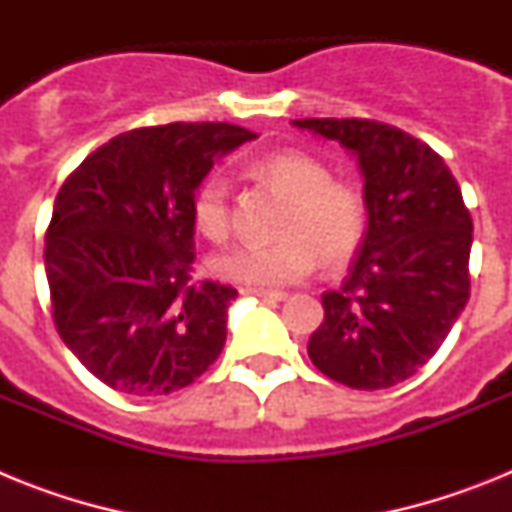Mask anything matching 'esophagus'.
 <instances>
[{
  "mask_svg": "<svg viewBox=\"0 0 512 512\" xmlns=\"http://www.w3.org/2000/svg\"><path fill=\"white\" fill-rule=\"evenodd\" d=\"M243 295H253V297H261V300H271V302L287 300V295H284V292H269V289H243Z\"/></svg>",
  "mask_w": 512,
  "mask_h": 512,
  "instance_id": "obj_1",
  "label": "esophagus"
}]
</instances>
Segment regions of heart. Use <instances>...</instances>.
Returning a JSON list of instances; mask_svg holds the SVG:
<instances>
[{"instance_id":"obj_1","label":"heart","mask_w":512,"mask_h":512,"mask_svg":"<svg viewBox=\"0 0 512 512\" xmlns=\"http://www.w3.org/2000/svg\"><path fill=\"white\" fill-rule=\"evenodd\" d=\"M253 174L284 197L287 210L271 246H235L210 259L223 282L246 289H274L300 282L315 269H341L354 259L366 235V202L356 187L336 182L320 158L305 151H274L253 164ZM192 223L207 241L230 235V189L210 174L192 194Z\"/></svg>"}]
</instances>
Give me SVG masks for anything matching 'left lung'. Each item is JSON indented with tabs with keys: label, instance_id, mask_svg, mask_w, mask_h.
Here are the masks:
<instances>
[{
	"label": "left lung",
	"instance_id": "left-lung-1",
	"mask_svg": "<svg viewBox=\"0 0 512 512\" xmlns=\"http://www.w3.org/2000/svg\"><path fill=\"white\" fill-rule=\"evenodd\" d=\"M292 125L356 156L369 223L348 277L323 295L325 320L307 354L354 390L405 382L469 300L472 217L459 184L431 146L384 122L310 117Z\"/></svg>",
	"mask_w": 512,
	"mask_h": 512
}]
</instances>
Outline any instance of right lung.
<instances>
[{"instance_id": "right-lung-1", "label": "right lung", "mask_w": 512, "mask_h": 512, "mask_svg": "<svg viewBox=\"0 0 512 512\" xmlns=\"http://www.w3.org/2000/svg\"><path fill=\"white\" fill-rule=\"evenodd\" d=\"M253 138L228 122L130 130L84 158L58 192L43 253L53 320L112 390L169 395L223 351L238 292L189 282V205L217 158Z\"/></svg>"}]
</instances>
